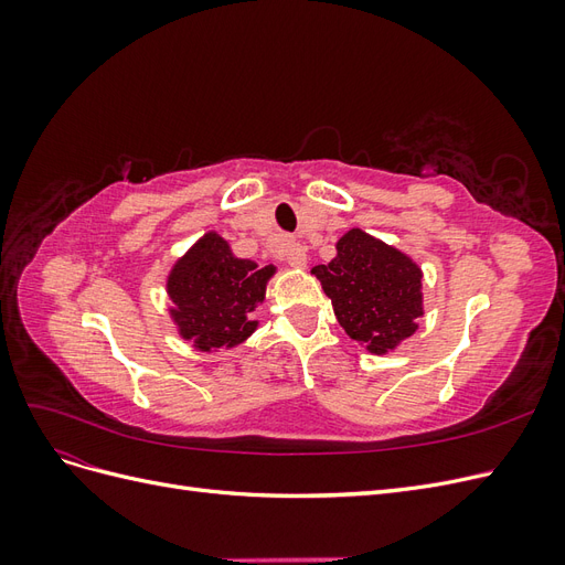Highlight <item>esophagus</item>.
<instances>
[{"label":"esophagus","instance_id":"obj_1","mask_svg":"<svg viewBox=\"0 0 565 565\" xmlns=\"http://www.w3.org/2000/svg\"><path fill=\"white\" fill-rule=\"evenodd\" d=\"M282 256L292 268H306V264H309V259H306V247L301 243H287Z\"/></svg>","mask_w":565,"mask_h":565}]
</instances>
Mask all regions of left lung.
Masks as SVG:
<instances>
[{
	"mask_svg": "<svg viewBox=\"0 0 565 565\" xmlns=\"http://www.w3.org/2000/svg\"><path fill=\"white\" fill-rule=\"evenodd\" d=\"M330 264L311 268L344 332L374 355L396 351L419 330L424 316L422 266L363 228L337 241Z\"/></svg>",
	"mask_w": 565,
	"mask_h": 565,
	"instance_id": "obj_1",
	"label": "left lung"
}]
</instances>
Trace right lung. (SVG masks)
Wrapping results in <instances>:
<instances>
[{
    "label": "right lung",
    "instance_id": "right-lung-1",
    "mask_svg": "<svg viewBox=\"0 0 565 565\" xmlns=\"http://www.w3.org/2000/svg\"><path fill=\"white\" fill-rule=\"evenodd\" d=\"M278 268L243 259L226 237L207 231L167 273L169 318L195 351H231L256 332L254 311L266 299Z\"/></svg>",
    "mask_w": 565,
    "mask_h": 565
}]
</instances>
